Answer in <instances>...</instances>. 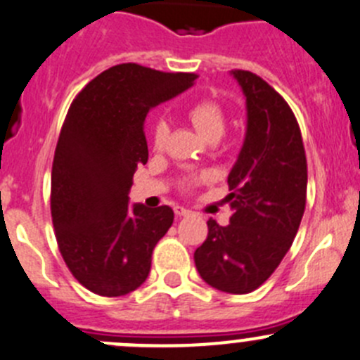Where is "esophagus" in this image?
<instances>
[{"instance_id":"1","label":"esophagus","mask_w":360,"mask_h":360,"mask_svg":"<svg viewBox=\"0 0 360 360\" xmlns=\"http://www.w3.org/2000/svg\"><path fill=\"white\" fill-rule=\"evenodd\" d=\"M174 214L180 215V217H186V215H191L193 212L189 208H184V207H174Z\"/></svg>"}]
</instances>
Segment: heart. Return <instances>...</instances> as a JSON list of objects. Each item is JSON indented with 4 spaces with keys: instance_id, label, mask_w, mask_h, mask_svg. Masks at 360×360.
Wrapping results in <instances>:
<instances>
[{
    "instance_id": "heart-1",
    "label": "heart",
    "mask_w": 360,
    "mask_h": 360,
    "mask_svg": "<svg viewBox=\"0 0 360 360\" xmlns=\"http://www.w3.org/2000/svg\"><path fill=\"white\" fill-rule=\"evenodd\" d=\"M187 118L207 141L221 139L226 131V116L221 105L214 101H198L187 109ZM167 138V123L159 122L153 129V146L162 148Z\"/></svg>"
}]
</instances>
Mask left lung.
<instances>
[{
    "label": "left lung",
    "instance_id": "8db88e82",
    "mask_svg": "<svg viewBox=\"0 0 360 360\" xmlns=\"http://www.w3.org/2000/svg\"><path fill=\"white\" fill-rule=\"evenodd\" d=\"M245 97L248 125L228 174V226L208 219L194 252L201 279L226 293H251L285 258L306 208L307 164L299 123L286 101L249 70H231Z\"/></svg>",
    "mask_w": 360,
    "mask_h": 360
}]
</instances>
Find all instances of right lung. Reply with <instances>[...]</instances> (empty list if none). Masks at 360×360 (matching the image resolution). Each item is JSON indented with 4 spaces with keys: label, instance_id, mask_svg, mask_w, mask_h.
Instances as JSON below:
<instances>
[{
    "label": "right lung",
    "instance_id": "add662e5",
    "mask_svg": "<svg viewBox=\"0 0 360 360\" xmlns=\"http://www.w3.org/2000/svg\"><path fill=\"white\" fill-rule=\"evenodd\" d=\"M196 77L122 63L90 81L68 109L54 152L51 214L72 276L97 295L139 288L153 248L173 224L169 207L129 205V191L148 160L146 115Z\"/></svg>",
    "mask_w": 360,
    "mask_h": 360
}]
</instances>
